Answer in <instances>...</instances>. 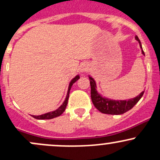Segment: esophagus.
<instances>
[{
	"label": "esophagus",
	"mask_w": 160,
	"mask_h": 160,
	"mask_svg": "<svg viewBox=\"0 0 160 160\" xmlns=\"http://www.w3.org/2000/svg\"><path fill=\"white\" fill-rule=\"evenodd\" d=\"M88 70H89V67L88 65H87V64H83V65L80 67V71L81 72V73H85V72H87Z\"/></svg>",
	"instance_id": "esophagus-1"
}]
</instances>
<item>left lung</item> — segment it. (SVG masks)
<instances>
[{
	"mask_svg": "<svg viewBox=\"0 0 160 160\" xmlns=\"http://www.w3.org/2000/svg\"><path fill=\"white\" fill-rule=\"evenodd\" d=\"M136 40H138L140 44V48L142 49L141 42L138 36H135ZM142 54H144V52L142 50ZM91 87V99L94 106L102 113L108 114V115H122L129 111L134 107L138 101L143 96L144 91L141 92L138 96L128 100H112L102 97L96 90V84L93 79L89 76Z\"/></svg>",
	"mask_w": 160,
	"mask_h": 160,
	"instance_id": "8db88e82",
	"label": "left lung"
}]
</instances>
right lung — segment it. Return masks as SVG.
Wrapping results in <instances>:
<instances>
[{
  "mask_svg": "<svg viewBox=\"0 0 160 160\" xmlns=\"http://www.w3.org/2000/svg\"><path fill=\"white\" fill-rule=\"evenodd\" d=\"M79 78H80V76H79V75H77V76L75 77L74 78L71 80V83H70V84H69V87H68V94H67L66 99H65V100H64V102H63V104L61 105V106L59 107L58 109L54 110V111H53V112H48V113L43 114V115H32V116L34 118L39 119V120H44V119H52V118H54L60 116L61 114L64 112L67 105H68V98H69L70 90H71V87L73 86V84L77 81V80H78Z\"/></svg>",
  "mask_w": 160,
  "mask_h": 160,
  "instance_id": "1",
  "label": "right lung"
}]
</instances>
